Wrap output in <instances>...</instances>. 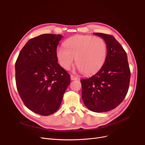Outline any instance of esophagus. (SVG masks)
<instances>
[{
  "mask_svg": "<svg viewBox=\"0 0 145 145\" xmlns=\"http://www.w3.org/2000/svg\"><path fill=\"white\" fill-rule=\"evenodd\" d=\"M78 79L77 77L74 76L73 75H71V80H77Z\"/></svg>",
  "mask_w": 145,
  "mask_h": 145,
  "instance_id": "1",
  "label": "esophagus"
}]
</instances>
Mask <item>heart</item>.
<instances>
[{"label": "heart", "mask_w": 145, "mask_h": 145, "mask_svg": "<svg viewBox=\"0 0 145 145\" xmlns=\"http://www.w3.org/2000/svg\"><path fill=\"white\" fill-rule=\"evenodd\" d=\"M64 47L57 50L61 66L69 70L75 63L82 72L91 75L98 72L104 65L107 56L105 40L89 35H75L67 39Z\"/></svg>", "instance_id": "1"}]
</instances>
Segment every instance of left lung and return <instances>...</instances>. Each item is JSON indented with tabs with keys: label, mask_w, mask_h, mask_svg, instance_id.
<instances>
[{
	"label": "left lung",
	"mask_w": 145,
	"mask_h": 145,
	"mask_svg": "<svg viewBox=\"0 0 145 145\" xmlns=\"http://www.w3.org/2000/svg\"><path fill=\"white\" fill-rule=\"evenodd\" d=\"M107 45L105 63L90 78L81 79L82 99L92 112H108L118 107L127 93L130 70L127 54L115 38L108 34L94 33Z\"/></svg>",
	"instance_id": "1"
}]
</instances>
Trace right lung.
Segmentation results:
<instances>
[{"instance_id": "obj_1", "label": "right lung", "mask_w": 145, "mask_h": 145, "mask_svg": "<svg viewBox=\"0 0 145 145\" xmlns=\"http://www.w3.org/2000/svg\"><path fill=\"white\" fill-rule=\"evenodd\" d=\"M61 35L43 34L29 39L15 63L19 94L25 106L42 116L59 108L71 82L70 75L58 63L57 48Z\"/></svg>"}]
</instances>
